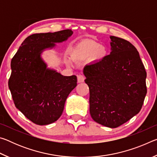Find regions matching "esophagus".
<instances>
[{"label": "esophagus", "instance_id": "34e87169", "mask_svg": "<svg viewBox=\"0 0 157 157\" xmlns=\"http://www.w3.org/2000/svg\"><path fill=\"white\" fill-rule=\"evenodd\" d=\"M85 78L83 75H78V82L79 83H80V82H83L84 81Z\"/></svg>", "mask_w": 157, "mask_h": 157}]
</instances>
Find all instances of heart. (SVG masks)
I'll return each instance as SVG.
<instances>
[{"label":"heart","instance_id":"1","mask_svg":"<svg viewBox=\"0 0 157 157\" xmlns=\"http://www.w3.org/2000/svg\"><path fill=\"white\" fill-rule=\"evenodd\" d=\"M78 54L82 57L92 55L95 59H101L107 55V49L96 42H89L79 48Z\"/></svg>","mask_w":157,"mask_h":157}]
</instances>
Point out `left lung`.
Instances as JSON below:
<instances>
[{
	"mask_svg": "<svg viewBox=\"0 0 157 157\" xmlns=\"http://www.w3.org/2000/svg\"><path fill=\"white\" fill-rule=\"evenodd\" d=\"M110 38V55L86 65L84 74L93 120L116 128L141 109L147 94V73L136 48L125 39Z\"/></svg>",
	"mask_w": 157,
	"mask_h": 157,
	"instance_id": "8db88e82",
	"label": "left lung"
}]
</instances>
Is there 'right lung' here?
Returning <instances> with one entry per match:
<instances>
[{
  "mask_svg": "<svg viewBox=\"0 0 157 157\" xmlns=\"http://www.w3.org/2000/svg\"><path fill=\"white\" fill-rule=\"evenodd\" d=\"M71 30L37 33L28 36L11 61L8 81L14 103L29 120L39 125L57 121L66 98L77 86L75 75L63 76L46 68L40 57L44 49L66 40Z\"/></svg>",
  "mask_w": 157,
  "mask_h": 157,
  "instance_id": "right-lung-1",
  "label": "right lung"
}]
</instances>
